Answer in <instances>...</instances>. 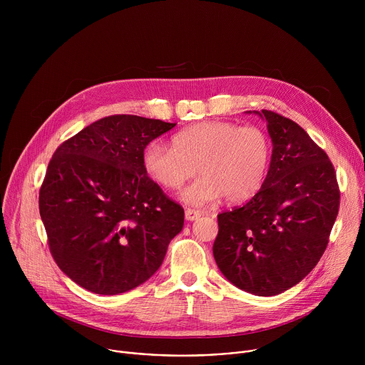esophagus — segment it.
<instances>
[{"mask_svg": "<svg viewBox=\"0 0 365 365\" xmlns=\"http://www.w3.org/2000/svg\"><path fill=\"white\" fill-rule=\"evenodd\" d=\"M200 215H202L200 211L190 210V207H187V210L185 211V218H186V221H196Z\"/></svg>", "mask_w": 365, "mask_h": 365, "instance_id": "1", "label": "esophagus"}]
</instances>
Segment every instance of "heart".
Returning <instances> with one entry per match:
<instances>
[{
	"instance_id": "heart-1",
	"label": "heart",
	"mask_w": 365,
	"mask_h": 365,
	"mask_svg": "<svg viewBox=\"0 0 365 365\" xmlns=\"http://www.w3.org/2000/svg\"><path fill=\"white\" fill-rule=\"evenodd\" d=\"M270 165L269 137L257 127L203 121L173 137V147L153 141L144 151L150 178L166 189L180 187L196 172L197 179L180 199L202 206L225 196L231 203L252 199L263 187Z\"/></svg>"
}]
</instances>
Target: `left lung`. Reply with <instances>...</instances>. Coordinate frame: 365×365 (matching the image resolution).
Returning a JSON list of instances; mask_svg holds the SVG:
<instances>
[{
    "label": "left lung",
    "mask_w": 365,
    "mask_h": 365,
    "mask_svg": "<svg viewBox=\"0 0 365 365\" xmlns=\"http://www.w3.org/2000/svg\"><path fill=\"white\" fill-rule=\"evenodd\" d=\"M252 113L267 123L270 168L248 203L218 215L214 257L238 289L276 296L318 264L338 215L339 189L327 153L300 125L273 111Z\"/></svg>",
    "instance_id": "left-lung-1"
}]
</instances>
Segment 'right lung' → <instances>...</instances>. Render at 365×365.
Returning <instances> with one entry per match:
<instances>
[{"instance_id": "add662e5", "label": "right lung", "mask_w": 365, "mask_h": 365, "mask_svg": "<svg viewBox=\"0 0 365 365\" xmlns=\"http://www.w3.org/2000/svg\"><path fill=\"white\" fill-rule=\"evenodd\" d=\"M175 125L111 115L55 151L38 210L56 264L81 287L120 294L162 266L185 212L147 176L144 148Z\"/></svg>"}]
</instances>
